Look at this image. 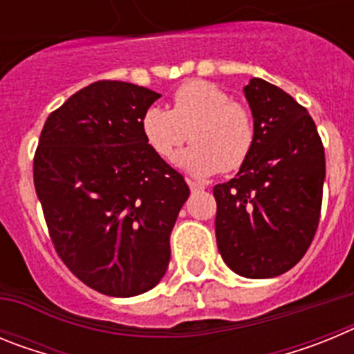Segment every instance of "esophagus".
<instances>
[{
    "instance_id": "obj_1",
    "label": "esophagus",
    "mask_w": 354,
    "mask_h": 354,
    "mask_svg": "<svg viewBox=\"0 0 354 354\" xmlns=\"http://www.w3.org/2000/svg\"><path fill=\"white\" fill-rule=\"evenodd\" d=\"M187 186H189V189H192L193 193H195V192H204V189H205L204 184L195 183V180H192V179H187Z\"/></svg>"
}]
</instances>
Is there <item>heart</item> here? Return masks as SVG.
I'll return each instance as SVG.
<instances>
[{"instance_id": "1", "label": "heart", "mask_w": 354, "mask_h": 354, "mask_svg": "<svg viewBox=\"0 0 354 354\" xmlns=\"http://www.w3.org/2000/svg\"><path fill=\"white\" fill-rule=\"evenodd\" d=\"M145 142L162 159L192 140L175 165L193 177L239 170L252 156L257 127L245 106L209 81H189L174 93L171 109L150 106L142 117Z\"/></svg>"}]
</instances>
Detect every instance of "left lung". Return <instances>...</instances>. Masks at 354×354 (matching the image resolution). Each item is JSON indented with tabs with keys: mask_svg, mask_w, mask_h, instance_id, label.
I'll return each mask as SVG.
<instances>
[{
	"mask_svg": "<svg viewBox=\"0 0 354 354\" xmlns=\"http://www.w3.org/2000/svg\"><path fill=\"white\" fill-rule=\"evenodd\" d=\"M257 140L228 183L216 184V243L246 278H273L298 264L319 225L326 174L323 142L301 104L253 77L245 86Z\"/></svg>",
	"mask_w": 354,
	"mask_h": 354,
	"instance_id": "left-lung-1",
	"label": "left lung"
}]
</instances>
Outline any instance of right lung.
<instances>
[{"label":"right lung","mask_w":354,"mask_h":354,"mask_svg":"<svg viewBox=\"0 0 354 354\" xmlns=\"http://www.w3.org/2000/svg\"><path fill=\"white\" fill-rule=\"evenodd\" d=\"M159 93L95 81L48 117L33 183L55 250L97 292L131 298L159 283L189 187L150 149L142 117Z\"/></svg>","instance_id":"add662e5"}]
</instances>
